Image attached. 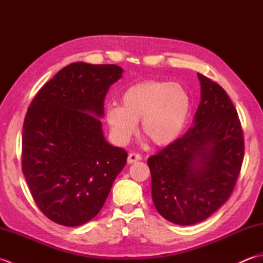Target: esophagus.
<instances>
[{
    "label": "esophagus",
    "instance_id": "obj_1",
    "mask_svg": "<svg viewBox=\"0 0 263 263\" xmlns=\"http://www.w3.org/2000/svg\"><path fill=\"white\" fill-rule=\"evenodd\" d=\"M141 159H142L141 155L136 154V153H131L130 155H128V157H127V163L128 164H133V163H136V161H139V160H141Z\"/></svg>",
    "mask_w": 263,
    "mask_h": 263
}]
</instances>
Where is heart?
Masks as SVG:
<instances>
[{"instance_id":"obj_1","label":"heart","mask_w":263,"mask_h":263,"mask_svg":"<svg viewBox=\"0 0 263 263\" xmlns=\"http://www.w3.org/2000/svg\"><path fill=\"white\" fill-rule=\"evenodd\" d=\"M122 106L109 105L105 119L114 139L126 143L141 122L144 137L156 146H168L181 136L191 111L192 99L181 83L144 80L128 86Z\"/></svg>"}]
</instances>
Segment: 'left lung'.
Instances as JSON below:
<instances>
[{
    "mask_svg": "<svg viewBox=\"0 0 263 263\" xmlns=\"http://www.w3.org/2000/svg\"><path fill=\"white\" fill-rule=\"evenodd\" d=\"M198 78L201 102L193 125L148 158L156 209L182 226L206 219L226 202L244 158L243 131L231 98L209 78Z\"/></svg>",
    "mask_w": 263,
    "mask_h": 263,
    "instance_id": "left-lung-1",
    "label": "left lung"
}]
</instances>
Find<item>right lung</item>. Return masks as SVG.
Segmentation results:
<instances>
[{
	"label": "right lung",
	"mask_w": 263,
	"mask_h": 263,
	"mask_svg": "<svg viewBox=\"0 0 263 263\" xmlns=\"http://www.w3.org/2000/svg\"><path fill=\"white\" fill-rule=\"evenodd\" d=\"M115 64L77 62L43 86L22 131V172L38 208L57 224H86L103 208L127 153L105 140L104 100Z\"/></svg>",
	"instance_id": "obj_1"
}]
</instances>
